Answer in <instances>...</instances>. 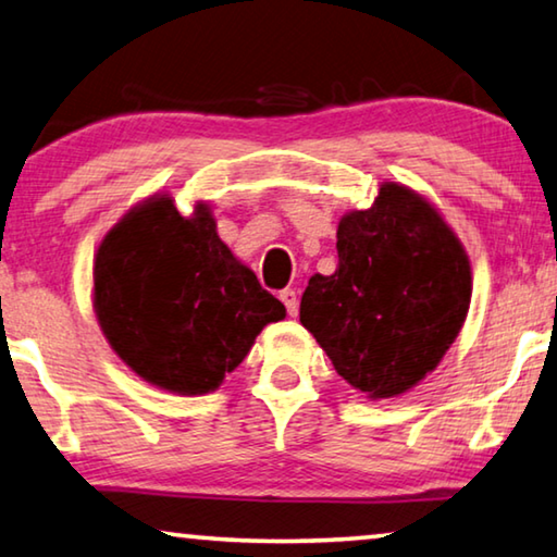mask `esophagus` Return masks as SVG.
<instances>
[{
    "label": "esophagus",
    "instance_id": "34e87169",
    "mask_svg": "<svg viewBox=\"0 0 557 557\" xmlns=\"http://www.w3.org/2000/svg\"><path fill=\"white\" fill-rule=\"evenodd\" d=\"M280 299H282V305L287 307V314H289V317H297V312H299V299H297L295 289H282Z\"/></svg>",
    "mask_w": 557,
    "mask_h": 557
}]
</instances>
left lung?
Returning <instances> with one entry per match:
<instances>
[{"label":"left lung","mask_w":557,"mask_h":557,"mask_svg":"<svg viewBox=\"0 0 557 557\" xmlns=\"http://www.w3.org/2000/svg\"><path fill=\"white\" fill-rule=\"evenodd\" d=\"M334 275L307 282L299 322L344 382L394 399L434 372L471 305V260L434 202L409 185H379L372 208L337 227Z\"/></svg>","instance_id":"1"}]
</instances>
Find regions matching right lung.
Listing matches in <instances>:
<instances>
[{"mask_svg": "<svg viewBox=\"0 0 557 557\" xmlns=\"http://www.w3.org/2000/svg\"><path fill=\"white\" fill-rule=\"evenodd\" d=\"M94 312L131 372L198 396L223 384L285 305L218 235L206 200L181 215L168 193L140 200L96 250Z\"/></svg>", "mask_w": 557, "mask_h": 557, "instance_id": "add662e5", "label": "right lung"}]
</instances>
